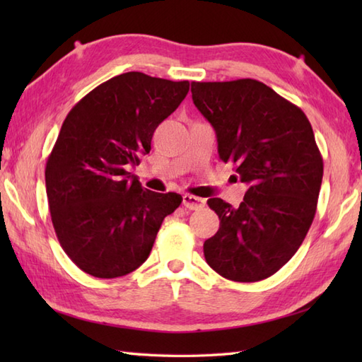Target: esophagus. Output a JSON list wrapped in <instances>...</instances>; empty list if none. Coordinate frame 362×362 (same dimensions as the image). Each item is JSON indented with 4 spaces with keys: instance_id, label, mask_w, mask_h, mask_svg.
Returning a JSON list of instances; mask_svg holds the SVG:
<instances>
[{
    "instance_id": "obj_1",
    "label": "esophagus",
    "mask_w": 362,
    "mask_h": 362,
    "mask_svg": "<svg viewBox=\"0 0 362 362\" xmlns=\"http://www.w3.org/2000/svg\"><path fill=\"white\" fill-rule=\"evenodd\" d=\"M182 204L188 210H199V209H202V206L205 205V201H204V199H201V197H196V196H191V194H183Z\"/></svg>"
}]
</instances>
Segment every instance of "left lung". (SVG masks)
Here are the masks:
<instances>
[{
  "label": "left lung",
  "mask_w": 362,
  "mask_h": 362,
  "mask_svg": "<svg viewBox=\"0 0 362 362\" xmlns=\"http://www.w3.org/2000/svg\"><path fill=\"white\" fill-rule=\"evenodd\" d=\"M197 110L213 126L222 161L247 183L238 209L219 197L206 263L224 279L264 280L294 257L313 224L324 161L306 115L255 79L191 82Z\"/></svg>",
  "instance_id": "left-lung-1"
}]
</instances>
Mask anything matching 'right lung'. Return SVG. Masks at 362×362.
Instances as JSON below:
<instances>
[{
  "instance_id": "1",
  "label": "right lung",
  "mask_w": 362,
  "mask_h": 362,
  "mask_svg": "<svg viewBox=\"0 0 362 362\" xmlns=\"http://www.w3.org/2000/svg\"><path fill=\"white\" fill-rule=\"evenodd\" d=\"M188 81L140 71L115 76L76 104L46 161L45 182L57 240L73 263L98 279L140 267L177 193L141 187L127 169L149 153L156 129L185 99Z\"/></svg>"
}]
</instances>
